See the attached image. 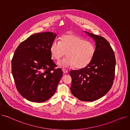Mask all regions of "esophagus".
Returning a JSON list of instances; mask_svg holds the SVG:
<instances>
[{"mask_svg":"<svg viewBox=\"0 0 130 130\" xmlns=\"http://www.w3.org/2000/svg\"><path fill=\"white\" fill-rule=\"evenodd\" d=\"M62 71H63V73H64V74H66V73H68V71H67V70H66V69H62Z\"/></svg>","mask_w":130,"mask_h":130,"instance_id":"34e87169","label":"esophagus"}]
</instances>
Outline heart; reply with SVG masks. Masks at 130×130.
I'll use <instances>...</instances> for the list:
<instances>
[{"label": "heart", "mask_w": 130, "mask_h": 130, "mask_svg": "<svg viewBox=\"0 0 130 130\" xmlns=\"http://www.w3.org/2000/svg\"><path fill=\"white\" fill-rule=\"evenodd\" d=\"M52 56L56 60L62 58L66 53L67 58L58 63L62 67L75 66L83 69L89 65L95 54L94 44L74 34H66L60 37V42L54 40L50 47Z\"/></svg>", "instance_id": "heart-1"}]
</instances>
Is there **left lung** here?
I'll list each match as a JSON object with an SVG mask.
<instances>
[{"label":"left lung","instance_id":"8db88e82","mask_svg":"<svg viewBox=\"0 0 130 130\" xmlns=\"http://www.w3.org/2000/svg\"><path fill=\"white\" fill-rule=\"evenodd\" d=\"M95 42L94 57L83 69L71 71V91L82 101H96L111 89L115 76V57L110 43L104 37L85 31Z\"/></svg>","mask_w":130,"mask_h":130}]
</instances>
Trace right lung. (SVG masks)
Instances as JSON below:
<instances>
[{"mask_svg": "<svg viewBox=\"0 0 130 130\" xmlns=\"http://www.w3.org/2000/svg\"><path fill=\"white\" fill-rule=\"evenodd\" d=\"M56 33L32 35L20 43L11 60V72L17 90L31 102L42 103L55 93L63 75L51 59L50 47Z\"/></svg>", "mask_w": 130, "mask_h": 130, "instance_id": "obj_1", "label": "right lung"}]
</instances>
